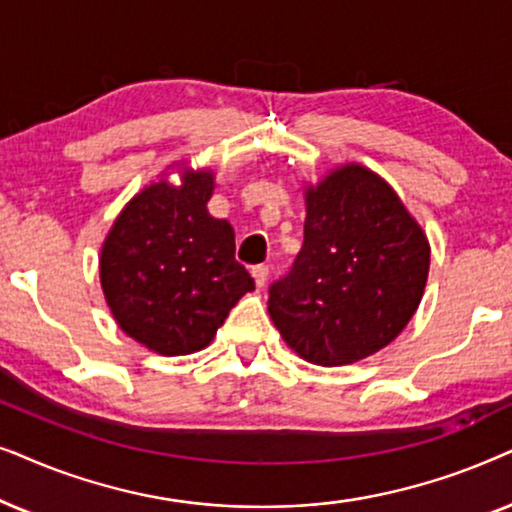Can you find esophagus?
I'll use <instances>...</instances> for the list:
<instances>
[{
	"label": "esophagus",
	"instance_id": "obj_1",
	"mask_svg": "<svg viewBox=\"0 0 512 512\" xmlns=\"http://www.w3.org/2000/svg\"><path fill=\"white\" fill-rule=\"evenodd\" d=\"M252 278H255L257 288H262V285L267 283V278H269V267H267V264H257V267H252Z\"/></svg>",
	"mask_w": 512,
	"mask_h": 512
}]
</instances>
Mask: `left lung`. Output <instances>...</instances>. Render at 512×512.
Returning a JSON list of instances; mask_svg holds the SVG:
<instances>
[{"mask_svg":"<svg viewBox=\"0 0 512 512\" xmlns=\"http://www.w3.org/2000/svg\"><path fill=\"white\" fill-rule=\"evenodd\" d=\"M304 245L269 288V316L313 365L356 363L391 344L424 295L431 248L398 194L346 163L306 187Z\"/></svg>","mask_w":512,"mask_h":512,"instance_id":"obj_1","label":"left lung"}]
</instances>
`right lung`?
I'll use <instances>...</instances> for the list:
<instances>
[{
    "mask_svg": "<svg viewBox=\"0 0 512 512\" xmlns=\"http://www.w3.org/2000/svg\"><path fill=\"white\" fill-rule=\"evenodd\" d=\"M210 170H182V185L154 182L135 194L100 250V285L121 330L161 356H187L213 342L245 292L234 229L208 213Z\"/></svg>",
    "mask_w": 512,
    "mask_h": 512,
    "instance_id": "1",
    "label": "right lung"
}]
</instances>
